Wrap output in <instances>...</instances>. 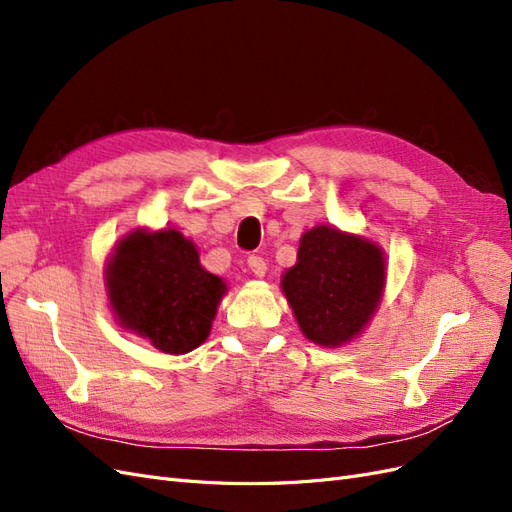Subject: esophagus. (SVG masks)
I'll return each instance as SVG.
<instances>
[{"mask_svg": "<svg viewBox=\"0 0 512 512\" xmlns=\"http://www.w3.org/2000/svg\"><path fill=\"white\" fill-rule=\"evenodd\" d=\"M247 267L252 269V273L256 277H262V275L267 273V262H265V258H260V256H250V258H247Z\"/></svg>", "mask_w": 512, "mask_h": 512, "instance_id": "obj_1", "label": "esophagus"}]
</instances>
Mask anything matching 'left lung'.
I'll list each match as a JSON object with an SVG mask.
<instances>
[{
	"label": "left lung",
	"mask_w": 512,
	"mask_h": 512,
	"mask_svg": "<svg viewBox=\"0 0 512 512\" xmlns=\"http://www.w3.org/2000/svg\"><path fill=\"white\" fill-rule=\"evenodd\" d=\"M282 288L305 337L335 348L359 335L376 312L384 258L374 243L316 226L301 237L297 265L286 271Z\"/></svg>",
	"instance_id": "obj_1"
}]
</instances>
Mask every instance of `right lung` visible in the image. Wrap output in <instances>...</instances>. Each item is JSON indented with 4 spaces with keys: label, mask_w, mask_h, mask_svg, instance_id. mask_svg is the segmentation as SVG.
Instances as JSON below:
<instances>
[{
    "label": "right lung",
    "mask_w": 512,
    "mask_h": 512,
    "mask_svg": "<svg viewBox=\"0 0 512 512\" xmlns=\"http://www.w3.org/2000/svg\"><path fill=\"white\" fill-rule=\"evenodd\" d=\"M108 297L123 327L166 354L205 342L226 284L200 267L181 232L134 230L115 247L106 271Z\"/></svg>",
    "instance_id": "1"
}]
</instances>
